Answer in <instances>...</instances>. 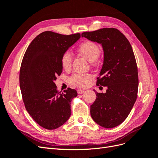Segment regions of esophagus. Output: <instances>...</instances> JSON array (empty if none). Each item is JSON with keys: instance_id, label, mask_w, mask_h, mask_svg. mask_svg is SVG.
<instances>
[{"instance_id": "1", "label": "esophagus", "mask_w": 158, "mask_h": 158, "mask_svg": "<svg viewBox=\"0 0 158 158\" xmlns=\"http://www.w3.org/2000/svg\"><path fill=\"white\" fill-rule=\"evenodd\" d=\"M77 92L78 94H84V90H82V89H78L77 90Z\"/></svg>"}]
</instances>
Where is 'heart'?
Segmentation results:
<instances>
[{
  "label": "heart",
  "mask_w": 158,
  "mask_h": 158,
  "mask_svg": "<svg viewBox=\"0 0 158 158\" xmlns=\"http://www.w3.org/2000/svg\"><path fill=\"white\" fill-rule=\"evenodd\" d=\"M77 51L80 55L89 62L96 60L101 52L99 45L92 41H86L82 43L78 46ZM73 60V55L70 52L66 51L63 52L61 56L60 63L62 67L64 70H69L71 69ZM92 80V76L90 74H74L70 76L69 82L70 84L75 86L83 88L86 86Z\"/></svg>",
  "instance_id": "obj_1"
}]
</instances>
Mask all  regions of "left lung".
<instances>
[{
  "label": "left lung",
  "mask_w": 158,
  "mask_h": 158,
  "mask_svg": "<svg viewBox=\"0 0 158 158\" xmlns=\"http://www.w3.org/2000/svg\"><path fill=\"white\" fill-rule=\"evenodd\" d=\"M82 37L102 44L104 52L96 85L107 86V89L105 94L95 92L97 98L90 106L91 116L102 127H115L127 118L137 98L138 69L132 46L116 28L84 32Z\"/></svg>",
  "instance_id": "left-lung-1"
}]
</instances>
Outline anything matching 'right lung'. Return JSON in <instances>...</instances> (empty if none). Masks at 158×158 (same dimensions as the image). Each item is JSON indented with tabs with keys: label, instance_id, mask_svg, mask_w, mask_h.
<instances>
[{
	"label": "right lung",
	"instance_id": "add662e5",
	"mask_svg": "<svg viewBox=\"0 0 158 158\" xmlns=\"http://www.w3.org/2000/svg\"><path fill=\"white\" fill-rule=\"evenodd\" d=\"M80 33L69 35L46 31L33 40L23 55L20 87L27 111L38 125L53 130L68 121L71 101L77 92H59L54 81L63 72L61 56L77 41Z\"/></svg>",
	"mask_w": 158,
	"mask_h": 158
}]
</instances>
